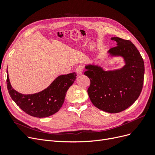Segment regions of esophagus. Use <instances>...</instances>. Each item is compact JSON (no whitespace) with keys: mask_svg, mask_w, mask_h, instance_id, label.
I'll use <instances>...</instances> for the list:
<instances>
[{"mask_svg":"<svg viewBox=\"0 0 155 155\" xmlns=\"http://www.w3.org/2000/svg\"><path fill=\"white\" fill-rule=\"evenodd\" d=\"M83 71V68L81 66L78 67L76 68V73L78 74V75H81V74H82Z\"/></svg>","mask_w":155,"mask_h":155,"instance_id":"obj_1","label":"esophagus"}]
</instances>
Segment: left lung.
Here are the masks:
<instances>
[{"instance_id": "8db88e82", "label": "left lung", "mask_w": 155, "mask_h": 155, "mask_svg": "<svg viewBox=\"0 0 155 155\" xmlns=\"http://www.w3.org/2000/svg\"><path fill=\"white\" fill-rule=\"evenodd\" d=\"M116 46L108 51L110 57L124 58L125 65L120 69L105 70L88 64L84 74L91 80L88 94L92 104L109 113H118L133 105L142 92L144 62L137 47L129 40L111 37Z\"/></svg>"}]
</instances>
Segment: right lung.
Segmentation results:
<instances>
[{
  "mask_svg": "<svg viewBox=\"0 0 155 155\" xmlns=\"http://www.w3.org/2000/svg\"><path fill=\"white\" fill-rule=\"evenodd\" d=\"M76 76V72L61 75L45 90L32 94H23L12 88L7 70V88L12 99L26 114L36 118H45L59 110Z\"/></svg>",
  "mask_w": 155,
  "mask_h": 155,
  "instance_id": "add662e5",
  "label": "right lung"
}]
</instances>
